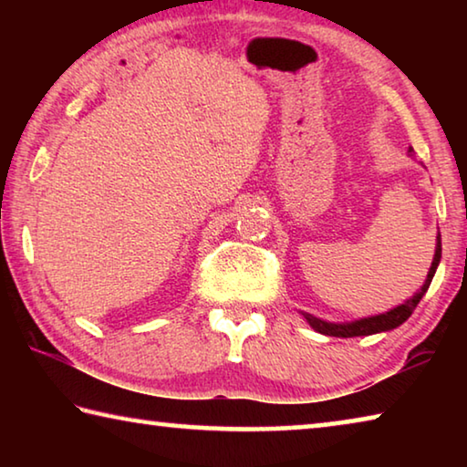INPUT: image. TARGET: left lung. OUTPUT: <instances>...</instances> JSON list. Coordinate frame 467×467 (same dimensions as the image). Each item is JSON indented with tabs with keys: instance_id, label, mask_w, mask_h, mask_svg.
Returning <instances> with one entry per match:
<instances>
[{
	"instance_id": "left-lung-1",
	"label": "left lung",
	"mask_w": 467,
	"mask_h": 467,
	"mask_svg": "<svg viewBox=\"0 0 467 467\" xmlns=\"http://www.w3.org/2000/svg\"><path fill=\"white\" fill-rule=\"evenodd\" d=\"M410 156H414V150L410 148L408 150ZM441 262V234L437 236V247H434V257H432V264H431V270L429 275H426V280L422 284V288L416 292L412 298H408L406 303H401L395 306V309H389L387 313L381 315H373V317H362L357 321H348V323H329V321H323L319 317H315L311 313H303L305 319L309 326L319 331L323 336H334V337H357V336H370V334H381V331H389L400 327L401 323H404L410 315L414 313L416 305L420 303V298L424 296V292L429 290L431 282H432V275L437 272Z\"/></svg>"
}]
</instances>
